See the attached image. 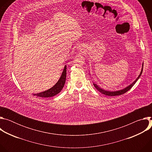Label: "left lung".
I'll return each instance as SVG.
<instances>
[{
    "instance_id": "8db88e82",
    "label": "left lung",
    "mask_w": 152,
    "mask_h": 152,
    "mask_svg": "<svg viewBox=\"0 0 152 152\" xmlns=\"http://www.w3.org/2000/svg\"><path fill=\"white\" fill-rule=\"evenodd\" d=\"M142 67H143V65H142ZM142 69H142L141 72V73H140V75L138 76V78H137L132 84H131L129 86H128L127 87H126V88H124V89H123V90H120V91H113H113H104V90H102V88H99L97 85H96L94 84V86H95V88H96L99 92H100L101 93H102L103 94H104V95H106V96H115L121 95V94H123L126 93L127 91H129L130 89H131V88L132 87V86L134 85V84L136 83V82L138 80V79L140 78V77L141 76V74H142Z\"/></svg>"
}]
</instances>
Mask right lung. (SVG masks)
Listing matches in <instances>:
<instances>
[{
    "mask_svg": "<svg viewBox=\"0 0 152 152\" xmlns=\"http://www.w3.org/2000/svg\"><path fill=\"white\" fill-rule=\"evenodd\" d=\"M66 66H65L63 72L62 73V75L58 81V82L52 87L51 88L49 89L47 91H43L38 94H34V96H39V97H50L52 96H54L58 94L59 92H61V90L63 88L65 82H66Z\"/></svg>",
    "mask_w": 152,
    "mask_h": 152,
    "instance_id": "right-lung-1",
    "label": "right lung"
}]
</instances>
